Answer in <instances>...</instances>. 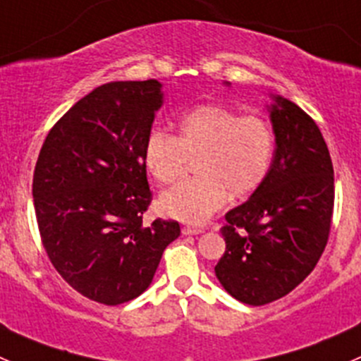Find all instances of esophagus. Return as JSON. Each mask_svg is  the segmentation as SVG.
I'll return each mask as SVG.
<instances>
[{
    "mask_svg": "<svg viewBox=\"0 0 361 361\" xmlns=\"http://www.w3.org/2000/svg\"><path fill=\"white\" fill-rule=\"evenodd\" d=\"M181 232H183V234L185 235H195V234H201V228H197V227H188V225H187V227H183V228H181Z\"/></svg>",
    "mask_w": 361,
    "mask_h": 361,
    "instance_id": "esophagus-1",
    "label": "esophagus"
}]
</instances>
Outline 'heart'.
<instances>
[{
  "label": "heart",
  "instance_id": "1",
  "mask_svg": "<svg viewBox=\"0 0 361 361\" xmlns=\"http://www.w3.org/2000/svg\"><path fill=\"white\" fill-rule=\"evenodd\" d=\"M178 129V136L154 130L145 143V164L162 185L174 183L190 157H199V176L160 195L159 207L166 216L202 224L231 195L243 199L253 194L271 171L276 136L264 116L204 104L185 113Z\"/></svg>",
  "mask_w": 361,
  "mask_h": 361
}]
</instances>
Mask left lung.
Listing matches in <instances>:
<instances>
[{
    "label": "left lung",
    "instance_id": "left-lung-1",
    "mask_svg": "<svg viewBox=\"0 0 361 361\" xmlns=\"http://www.w3.org/2000/svg\"><path fill=\"white\" fill-rule=\"evenodd\" d=\"M269 106L276 150L264 183L225 214L218 281L243 304L285 297L318 264L334 213V166L314 120L281 96Z\"/></svg>",
    "mask_w": 361,
    "mask_h": 361
}]
</instances>
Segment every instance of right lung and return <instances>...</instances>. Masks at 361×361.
<instances>
[{
	"mask_svg": "<svg viewBox=\"0 0 361 361\" xmlns=\"http://www.w3.org/2000/svg\"><path fill=\"white\" fill-rule=\"evenodd\" d=\"M162 83L111 82L73 104L50 129L32 176L43 248L69 286L118 305L150 286L180 224L143 225L152 202L145 143Z\"/></svg>",
	"mask_w": 361,
	"mask_h": 361,
	"instance_id": "add662e5",
	"label": "right lung"
}]
</instances>
